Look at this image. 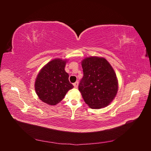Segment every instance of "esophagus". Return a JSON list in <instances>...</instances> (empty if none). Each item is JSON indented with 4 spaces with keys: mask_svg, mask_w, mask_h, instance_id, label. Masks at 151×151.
<instances>
[{
    "mask_svg": "<svg viewBox=\"0 0 151 151\" xmlns=\"http://www.w3.org/2000/svg\"><path fill=\"white\" fill-rule=\"evenodd\" d=\"M78 84H79V83H78V82H77V81L75 83L73 84V85H74L75 88H77V87H78Z\"/></svg>",
    "mask_w": 151,
    "mask_h": 151,
    "instance_id": "obj_1",
    "label": "esophagus"
}]
</instances>
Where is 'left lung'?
Returning <instances> with one entry per match:
<instances>
[{
	"mask_svg": "<svg viewBox=\"0 0 151 151\" xmlns=\"http://www.w3.org/2000/svg\"><path fill=\"white\" fill-rule=\"evenodd\" d=\"M84 76L79 90L93 109L106 107L116 96L118 84L115 71L106 59L91 57L82 61Z\"/></svg>",
	"mask_w": 151,
	"mask_h": 151,
	"instance_id": "obj_1",
	"label": "left lung"
}]
</instances>
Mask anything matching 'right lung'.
<instances>
[{
  "mask_svg": "<svg viewBox=\"0 0 151 151\" xmlns=\"http://www.w3.org/2000/svg\"><path fill=\"white\" fill-rule=\"evenodd\" d=\"M66 60L60 58L49 62L40 70L35 81V91L45 103L55 105L64 98L68 90L74 88L65 71Z\"/></svg>",
  "mask_w": 151,
  "mask_h": 151,
  "instance_id": "obj_1",
  "label": "right lung"
}]
</instances>
